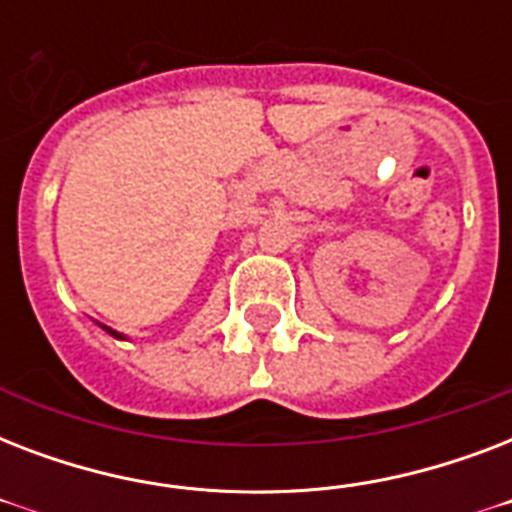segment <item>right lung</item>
Listing matches in <instances>:
<instances>
[{
    "label": "right lung",
    "mask_w": 512,
    "mask_h": 512,
    "mask_svg": "<svg viewBox=\"0 0 512 512\" xmlns=\"http://www.w3.org/2000/svg\"><path fill=\"white\" fill-rule=\"evenodd\" d=\"M100 327L106 329V332H108V335H111V337H116V340H124V335H119V332H114V329H108L106 324H100Z\"/></svg>",
    "instance_id": "add662e5"
}]
</instances>
